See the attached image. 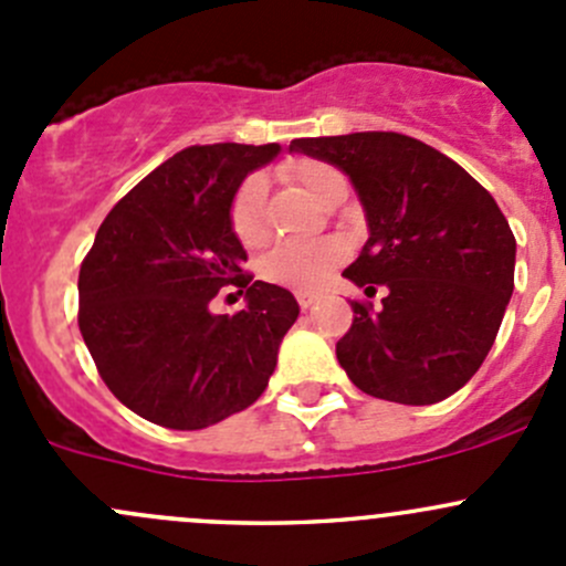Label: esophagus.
<instances>
[{
  "instance_id": "esophagus-1",
  "label": "esophagus",
  "mask_w": 566,
  "mask_h": 566,
  "mask_svg": "<svg viewBox=\"0 0 566 566\" xmlns=\"http://www.w3.org/2000/svg\"><path fill=\"white\" fill-rule=\"evenodd\" d=\"M295 298H298L301 310H310V306H315L319 301V293H312V290H298V293H295Z\"/></svg>"
}]
</instances>
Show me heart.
I'll use <instances>...</instances> for the list:
<instances>
[{
  "mask_svg": "<svg viewBox=\"0 0 566 566\" xmlns=\"http://www.w3.org/2000/svg\"><path fill=\"white\" fill-rule=\"evenodd\" d=\"M279 175L293 186L310 191L319 205L331 208L345 199L347 177L328 161L317 158H295L282 164ZM230 227L243 247H262L271 235L265 216V182L260 177H247L235 191L230 205ZM347 249L339 238L323 241H293L271 249L260 262V273L265 282L284 284L293 290H312L325 279V273L345 260Z\"/></svg>",
  "mask_w": 566,
  "mask_h": 566,
  "instance_id": "obj_1",
  "label": "heart"
}]
</instances>
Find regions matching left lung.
Segmentation results:
<instances>
[{"mask_svg": "<svg viewBox=\"0 0 566 566\" xmlns=\"http://www.w3.org/2000/svg\"><path fill=\"white\" fill-rule=\"evenodd\" d=\"M290 150L350 177L369 238L345 276L384 310L353 301L336 358L364 394L432 405L473 378L515 290V235L488 188L410 136L364 130L295 139Z\"/></svg>", "mask_w": 566, "mask_h": 566, "instance_id": "1", "label": "left lung"}]
</instances>
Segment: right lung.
Segmentation results:
<instances>
[{
    "label": "right lung",
    "mask_w": 566,
    "mask_h": 566,
    "mask_svg": "<svg viewBox=\"0 0 566 566\" xmlns=\"http://www.w3.org/2000/svg\"><path fill=\"white\" fill-rule=\"evenodd\" d=\"M279 145L186 147L130 188L104 219L78 271V328L108 391L153 424L205 430L265 391L298 319L284 287L243 273L230 205ZM232 283L238 316L209 301Z\"/></svg>",
    "instance_id": "right-lung-1"
}]
</instances>
